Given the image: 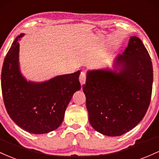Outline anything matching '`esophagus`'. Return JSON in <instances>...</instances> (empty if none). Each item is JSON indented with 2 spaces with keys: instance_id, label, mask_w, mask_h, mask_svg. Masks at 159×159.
Listing matches in <instances>:
<instances>
[{
  "instance_id": "1",
  "label": "esophagus",
  "mask_w": 159,
  "mask_h": 159,
  "mask_svg": "<svg viewBox=\"0 0 159 159\" xmlns=\"http://www.w3.org/2000/svg\"><path fill=\"white\" fill-rule=\"evenodd\" d=\"M85 80H86V74L85 72H81L80 76V82L82 85L85 84Z\"/></svg>"
}]
</instances>
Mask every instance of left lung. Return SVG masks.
<instances>
[{
    "mask_svg": "<svg viewBox=\"0 0 159 159\" xmlns=\"http://www.w3.org/2000/svg\"><path fill=\"white\" fill-rule=\"evenodd\" d=\"M152 82L148 51L140 38L131 37L124 52L114 59L113 70L87 71L83 90L91 125L110 137L131 131L147 113Z\"/></svg>",
    "mask_w": 159,
    "mask_h": 159,
    "instance_id": "1",
    "label": "left lung"
}]
</instances>
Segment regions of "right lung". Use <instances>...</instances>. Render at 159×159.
Wrapping results in <instances>:
<instances>
[{"mask_svg":"<svg viewBox=\"0 0 159 159\" xmlns=\"http://www.w3.org/2000/svg\"><path fill=\"white\" fill-rule=\"evenodd\" d=\"M23 36L15 39L3 61L1 89L5 107L22 129L35 134L49 133L59 127L73 94L81 89L80 70L41 83L28 81L19 61V40Z\"/></svg>","mask_w":159,"mask_h":159,"instance_id":"add662e5","label":"right lung"}]
</instances>
